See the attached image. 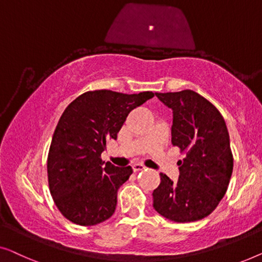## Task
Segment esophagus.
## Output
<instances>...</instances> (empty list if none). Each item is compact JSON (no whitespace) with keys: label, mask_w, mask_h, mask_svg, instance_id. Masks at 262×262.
I'll return each mask as SVG.
<instances>
[{"label":"esophagus","mask_w":262,"mask_h":262,"mask_svg":"<svg viewBox=\"0 0 262 262\" xmlns=\"http://www.w3.org/2000/svg\"><path fill=\"white\" fill-rule=\"evenodd\" d=\"M132 167H133V171H134V172H139V171H143V169H146V167L140 163L134 164Z\"/></svg>","instance_id":"1"}]
</instances>
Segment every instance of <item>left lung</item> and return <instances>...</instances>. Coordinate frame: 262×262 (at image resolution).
Wrapping results in <instances>:
<instances>
[{
    "label": "left lung",
    "instance_id": "1",
    "mask_svg": "<svg viewBox=\"0 0 262 262\" xmlns=\"http://www.w3.org/2000/svg\"><path fill=\"white\" fill-rule=\"evenodd\" d=\"M156 96L172 110V145L185 158L178 161L177 182L160 173L153 208L173 222H194L216 209L229 185L234 160L226 122L215 105L192 90Z\"/></svg>",
    "mask_w": 262,
    "mask_h": 262
}]
</instances>
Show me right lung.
Masks as SVG:
<instances>
[{"label":"right lung","mask_w":262,"mask_h":262,"mask_svg":"<svg viewBox=\"0 0 262 262\" xmlns=\"http://www.w3.org/2000/svg\"><path fill=\"white\" fill-rule=\"evenodd\" d=\"M152 97V91L96 90L66 106L51 142L47 174L54 203L71 222L95 226L113 216L117 191L133 168L104 163L101 154L108 140L117 139L128 114Z\"/></svg>","instance_id":"1"}]
</instances>
